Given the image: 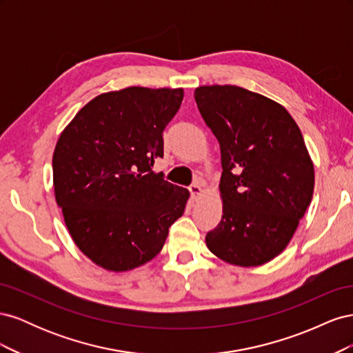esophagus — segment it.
I'll return each instance as SVG.
<instances>
[{
  "instance_id": "obj_1",
  "label": "esophagus",
  "mask_w": 353,
  "mask_h": 353,
  "mask_svg": "<svg viewBox=\"0 0 353 353\" xmlns=\"http://www.w3.org/2000/svg\"><path fill=\"white\" fill-rule=\"evenodd\" d=\"M188 190H190L191 196H193V199H199V197L201 196V187H200V184H199V183H196V184H191V185L188 187Z\"/></svg>"
}]
</instances>
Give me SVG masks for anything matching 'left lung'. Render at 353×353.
Returning a JSON list of instances; mask_svg holds the SVG:
<instances>
[{"mask_svg":"<svg viewBox=\"0 0 353 353\" xmlns=\"http://www.w3.org/2000/svg\"><path fill=\"white\" fill-rule=\"evenodd\" d=\"M199 112L221 147L222 219L206 234L212 253L258 266L280 254L314 193V165L283 105L236 85L194 91Z\"/></svg>","mask_w":353,"mask_h":353,"instance_id":"obj_1","label":"left lung"}]
</instances>
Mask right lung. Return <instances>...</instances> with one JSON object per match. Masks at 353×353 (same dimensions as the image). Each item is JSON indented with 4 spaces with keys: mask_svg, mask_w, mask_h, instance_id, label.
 Wrapping results in <instances>:
<instances>
[{
    "mask_svg": "<svg viewBox=\"0 0 353 353\" xmlns=\"http://www.w3.org/2000/svg\"><path fill=\"white\" fill-rule=\"evenodd\" d=\"M183 97L181 88L105 92L83 105L59 138L56 201L73 241L105 270L152 261L184 213L188 190L153 172Z\"/></svg>",
    "mask_w": 353,
    "mask_h": 353,
    "instance_id": "add662e5",
    "label": "right lung"
}]
</instances>
